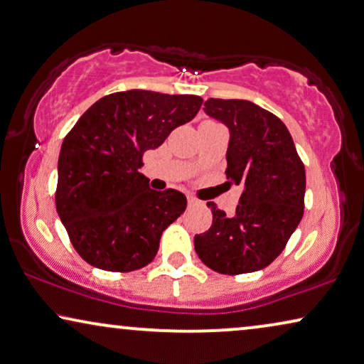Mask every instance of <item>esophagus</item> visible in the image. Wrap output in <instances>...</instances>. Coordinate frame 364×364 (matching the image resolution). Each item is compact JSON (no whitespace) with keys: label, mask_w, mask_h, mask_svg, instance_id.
Returning a JSON list of instances; mask_svg holds the SVG:
<instances>
[{"label":"esophagus","mask_w":364,"mask_h":364,"mask_svg":"<svg viewBox=\"0 0 364 364\" xmlns=\"http://www.w3.org/2000/svg\"><path fill=\"white\" fill-rule=\"evenodd\" d=\"M187 202H188V205H191V207H193V205H197V203H198V202H197V198L191 197V195H188V197H187Z\"/></svg>","instance_id":"obj_1"}]
</instances>
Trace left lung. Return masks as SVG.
<instances>
[{
  "mask_svg": "<svg viewBox=\"0 0 364 364\" xmlns=\"http://www.w3.org/2000/svg\"><path fill=\"white\" fill-rule=\"evenodd\" d=\"M208 117L230 129L226 178L243 186L235 215L213 202L208 231L195 235V251L220 274L264 269L286 247L304 215L305 167L292 136L277 117L247 100L210 98Z\"/></svg>",
  "mask_w": 364,
  "mask_h": 364,
  "instance_id": "1",
  "label": "left lung"
}]
</instances>
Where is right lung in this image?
<instances>
[{"label": "right lung", "instance_id": "add662e5", "mask_svg": "<svg viewBox=\"0 0 364 364\" xmlns=\"http://www.w3.org/2000/svg\"><path fill=\"white\" fill-rule=\"evenodd\" d=\"M197 95L128 90L93 103L59 154L55 207L75 251L103 271L149 264L167 226L186 212V195L157 192L139 169L143 154L195 118Z\"/></svg>", "mask_w": 364, "mask_h": 364}]
</instances>
